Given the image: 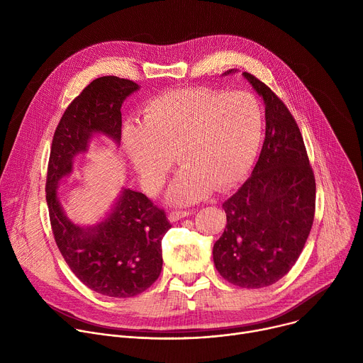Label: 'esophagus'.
Returning a JSON list of instances; mask_svg holds the SVG:
<instances>
[{"label": "esophagus", "instance_id": "esophagus-1", "mask_svg": "<svg viewBox=\"0 0 363 363\" xmlns=\"http://www.w3.org/2000/svg\"><path fill=\"white\" fill-rule=\"evenodd\" d=\"M191 214V211H171L169 213V221H178V220H181V218H184V217H188Z\"/></svg>", "mask_w": 363, "mask_h": 363}]
</instances>
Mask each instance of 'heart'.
<instances>
[{"label":"heart","instance_id":"b5f03b06","mask_svg":"<svg viewBox=\"0 0 363 363\" xmlns=\"http://www.w3.org/2000/svg\"><path fill=\"white\" fill-rule=\"evenodd\" d=\"M263 126V108L248 91L179 89L147 103L140 125L126 129L125 146L149 192L164 186L178 153L185 167L169 199L191 203L213 186H231L247 172L260 146Z\"/></svg>","mask_w":363,"mask_h":363}]
</instances>
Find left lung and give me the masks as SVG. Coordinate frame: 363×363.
<instances>
[{"label": "left lung", "instance_id": "obj_1", "mask_svg": "<svg viewBox=\"0 0 363 363\" xmlns=\"http://www.w3.org/2000/svg\"><path fill=\"white\" fill-rule=\"evenodd\" d=\"M242 76L264 99L266 139L251 177L223 203L227 225L213 254L228 283L262 289L284 277L303 251L315 218L316 181L287 106L262 80Z\"/></svg>", "mask_w": 363, "mask_h": 363}]
</instances>
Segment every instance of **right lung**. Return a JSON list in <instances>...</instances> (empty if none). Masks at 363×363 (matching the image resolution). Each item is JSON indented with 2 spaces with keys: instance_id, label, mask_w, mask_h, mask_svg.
I'll return each mask as SVG.
<instances>
[{
  "instance_id": "add662e5",
  "label": "right lung",
  "mask_w": 363,
  "mask_h": 363,
  "mask_svg": "<svg viewBox=\"0 0 363 363\" xmlns=\"http://www.w3.org/2000/svg\"><path fill=\"white\" fill-rule=\"evenodd\" d=\"M138 89L135 82L116 76H103L86 86L56 128L47 167L45 199L56 244L74 276L109 297H133L157 281L162 238L172 225L145 194L125 189L105 221L83 230L63 214L56 186L72 171L74 155L86 150L91 133L121 140L122 103Z\"/></svg>"
}]
</instances>
